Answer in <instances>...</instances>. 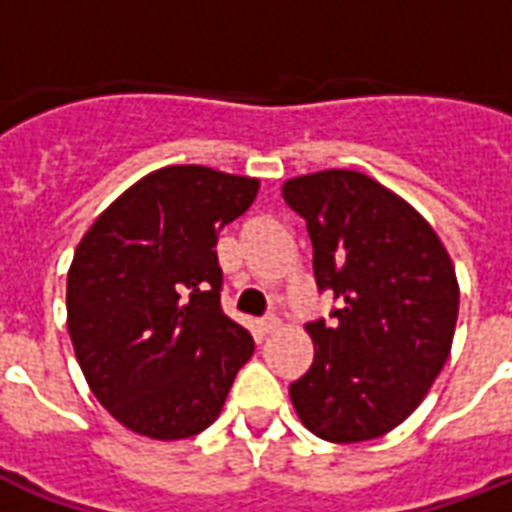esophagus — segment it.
<instances>
[{"label":"esophagus","mask_w":512,"mask_h":512,"mask_svg":"<svg viewBox=\"0 0 512 512\" xmlns=\"http://www.w3.org/2000/svg\"><path fill=\"white\" fill-rule=\"evenodd\" d=\"M277 326H279L277 318H274V315H266V318H260V321H257V332H260V337H266V334L274 332Z\"/></svg>","instance_id":"34e87169"}]
</instances>
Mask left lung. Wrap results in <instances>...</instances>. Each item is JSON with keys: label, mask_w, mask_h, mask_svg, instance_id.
<instances>
[{"label": "left lung", "mask_w": 512, "mask_h": 512, "mask_svg": "<svg viewBox=\"0 0 512 512\" xmlns=\"http://www.w3.org/2000/svg\"><path fill=\"white\" fill-rule=\"evenodd\" d=\"M307 222L312 271L337 307L307 323L312 367L290 384L301 422L326 441L384 436L428 395L450 356L458 279L439 235L408 202L351 169L282 186Z\"/></svg>", "instance_id": "left-lung-1"}]
</instances>
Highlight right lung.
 <instances>
[{"label": "right lung", "instance_id": "add662e5", "mask_svg": "<svg viewBox=\"0 0 512 512\" xmlns=\"http://www.w3.org/2000/svg\"><path fill=\"white\" fill-rule=\"evenodd\" d=\"M255 178L164 167L117 197L68 271V332L87 384L128 430L172 441L219 417L255 340L222 310L216 241Z\"/></svg>", "mask_w": 512, "mask_h": 512}]
</instances>
